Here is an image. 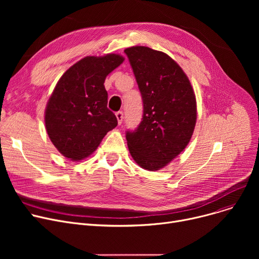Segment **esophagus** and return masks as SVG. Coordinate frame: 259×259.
Masks as SVG:
<instances>
[{
  "mask_svg": "<svg viewBox=\"0 0 259 259\" xmlns=\"http://www.w3.org/2000/svg\"><path fill=\"white\" fill-rule=\"evenodd\" d=\"M115 116H116V118H117V121H118V124H121V121H122V111H117L116 113H115Z\"/></svg>",
  "mask_w": 259,
  "mask_h": 259,
  "instance_id": "34e87169",
  "label": "esophagus"
}]
</instances>
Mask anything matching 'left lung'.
Segmentation results:
<instances>
[{
  "label": "left lung",
  "instance_id": "obj_1",
  "mask_svg": "<svg viewBox=\"0 0 259 259\" xmlns=\"http://www.w3.org/2000/svg\"><path fill=\"white\" fill-rule=\"evenodd\" d=\"M142 94L144 113L127 131L129 152L143 169L167 166L189 144L196 124V99L191 83L168 54L145 46L125 49Z\"/></svg>",
  "mask_w": 259,
  "mask_h": 259
}]
</instances>
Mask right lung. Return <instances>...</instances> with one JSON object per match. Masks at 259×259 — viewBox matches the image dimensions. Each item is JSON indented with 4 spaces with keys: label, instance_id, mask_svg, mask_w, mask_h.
I'll use <instances>...</instances> for the list:
<instances>
[{
    "label": "right lung",
    "instance_id": "obj_1",
    "mask_svg": "<svg viewBox=\"0 0 259 259\" xmlns=\"http://www.w3.org/2000/svg\"><path fill=\"white\" fill-rule=\"evenodd\" d=\"M124 60L115 53L86 57L59 79L46 106L45 126L50 141L65 157L84 159L117 126L116 116L107 108L104 83Z\"/></svg>",
    "mask_w": 259,
    "mask_h": 259
}]
</instances>
